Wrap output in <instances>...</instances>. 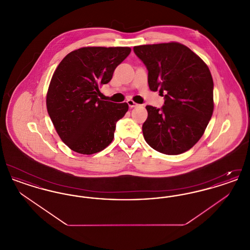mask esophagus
<instances>
[{
  "label": "esophagus",
  "instance_id": "esophagus-1",
  "mask_svg": "<svg viewBox=\"0 0 250 250\" xmlns=\"http://www.w3.org/2000/svg\"><path fill=\"white\" fill-rule=\"evenodd\" d=\"M126 103L128 104L129 107H135L138 106V104H137V103H135V102H134L132 99H128V100L126 101Z\"/></svg>",
  "mask_w": 250,
  "mask_h": 250
}]
</instances>
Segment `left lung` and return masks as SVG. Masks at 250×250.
Masks as SVG:
<instances>
[{"label": "left lung", "mask_w": 250, "mask_h": 250, "mask_svg": "<svg viewBox=\"0 0 250 250\" xmlns=\"http://www.w3.org/2000/svg\"><path fill=\"white\" fill-rule=\"evenodd\" d=\"M133 49L148 70L150 90H159L165 99L160 108L146 106L148 117L143 125L146 143L165 155L187 152L202 138L213 114L211 72L190 48L180 43Z\"/></svg>", "instance_id": "left-lung-1"}]
</instances>
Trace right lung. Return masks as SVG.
I'll return each instance as SVG.
<instances>
[{
  "mask_svg": "<svg viewBox=\"0 0 250 250\" xmlns=\"http://www.w3.org/2000/svg\"><path fill=\"white\" fill-rule=\"evenodd\" d=\"M130 51L127 47L79 48L54 72L47 95L48 115L61 140L74 152L92 155L112 142L116 123L128 105L100 100L99 87L110 82Z\"/></svg>",
  "mask_w": 250,
  "mask_h": 250,
  "instance_id": "right-lung-1",
  "label": "right lung"
}]
</instances>
